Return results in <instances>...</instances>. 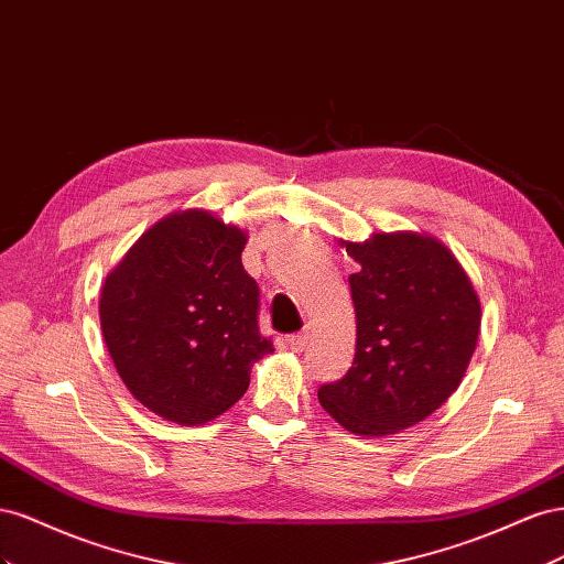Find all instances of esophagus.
Masks as SVG:
<instances>
[{
  "label": "esophagus",
  "mask_w": 564,
  "mask_h": 564,
  "mask_svg": "<svg viewBox=\"0 0 564 564\" xmlns=\"http://www.w3.org/2000/svg\"><path fill=\"white\" fill-rule=\"evenodd\" d=\"M289 340V348H292L294 352H303L305 346H308V332H296L286 338Z\"/></svg>",
  "instance_id": "34e87169"
}]
</instances>
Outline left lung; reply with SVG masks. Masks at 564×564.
Listing matches in <instances>:
<instances>
[{
	"label": "left lung",
	"instance_id": "left-lung-1",
	"mask_svg": "<svg viewBox=\"0 0 564 564\" xmlns=\"http://www.w3.org/2000/svg\"><path fill=\"white\" fill-rule=\"evenodd\" d=\"M344 247L360 265L348 278L355 357L317 398L350 433L392 435L431 416L458 388L480 334V301L435 237L392 232Z\"/></svg>",
	"mask_w": 564,
	"mask_h": 564
}]
</instances>
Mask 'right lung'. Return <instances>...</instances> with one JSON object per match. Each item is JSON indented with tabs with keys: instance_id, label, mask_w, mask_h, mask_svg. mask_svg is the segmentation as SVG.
I'll use <instances>...</instances> for the list:
<instances>
[{
	"instance_id": "right-lung-1",
	"label": "right lung",
	"mask_w": 564,
	"mask_h": 564,
	"mask_svg": "<svg viewBox=\"0 0 564 564\" xmlns=\"http://www.w3.org/2000/svg\"><path fill=\"white\" fill-rule=\"evenodd\" d=\"M245 245L237 226L187 209L143 232L106 278L100 329L117 373L166 421L224 414L247 392L251 365L272 352Z\"/></svg>"
}]
</instances>
